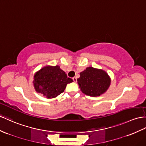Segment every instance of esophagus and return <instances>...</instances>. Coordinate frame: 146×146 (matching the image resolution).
<instances>
[{
	"mask_svg": "<svg viewBox=\"0 0 146 146\" xmlns=\"http://www.w3.org/2000/svg\"><path fill=\"white\" fill-rule=\"evenodd\" d=\"M73 81H74V82H76L77 78H76V77H73Z\"/></svg>",
	"mask_w": 146,
	"mask_h": 146,
	"instance_id": "34e87169",
	"label": "esophagus"
}]
</instances>
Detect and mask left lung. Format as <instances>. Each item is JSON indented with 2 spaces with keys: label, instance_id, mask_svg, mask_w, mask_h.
Returning <instances> with one entry per match:
<instances>
[{
  "label": "left lung",
  "instance_id": "1",
  "mask_svg": "<svg viewBox=\"0 0 146 146\" xmlns=\"http://www.w3.org/2000/svg\"><path fill=\"white\" fill-rule=\"evenodd\" d=\"M77 80L81 91L86 95L99 96L105 92L110 84V78L102 70L88 67L80 73Z\"/></svg>",
  "mask_w": 146,
  "mask_h": 146
}]
</instances>
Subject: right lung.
<instances>
[{"instance_id":"1","label":"right lung","mask_w":146,"mask_h":146,"mask_svg":"<svg viewBox=\"0 0 146 146\" xmlns=\"http://www.w3.org/2000/svg\"><path fill=\"white\" fill-rule=\"evenodd\" d=\"M73 81L59 66H47L35 74L33 83L37 92L50 99L60 94L64 91L66 84Z\"/></svg>"}]
</instances>
